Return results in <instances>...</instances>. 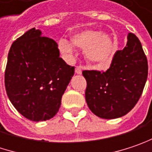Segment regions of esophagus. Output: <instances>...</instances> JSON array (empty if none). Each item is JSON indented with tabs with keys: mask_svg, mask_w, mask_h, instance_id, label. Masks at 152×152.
Returning a JSON list of instances; mask_svg holds the SVG:
<instances>
[{
	"mask_svg": "<svg viewBox=\"0 0 152 152\" xmlns=\"http://www.w3.org/2000/svg\"><path fill=\"white\" fill-rule=\"evenodd\" d=\"M82 71H83V66H76V68H75V72L77 73V74H81L82 73Z\"/></svg>",
	"mask_w": 152,
	"mask_h": 152,
	"instance_id": "esophagus-1",
	"label": "esophagus"
}]
</instances>
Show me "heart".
<instances>
[{"instance_id":"obj_1","label":"heart","mask_w":152,"mask_h":152,"mask_svg":"<svg viewBox=\"0 0 152 152\" xmlns=\"http://www.w3.org/2000/svg\"><path fill=\"white\" fill-rule=\"evenodd\" d=\"M71 40L73 46L85 48L86 57L92 64L98 66H106L110 64L115 49L113 42L101 32L82 31L74 34ZM59 48L66 55H71L73 52L70 43L65 39L59 41Z\"/></svg>"}]
</instances>
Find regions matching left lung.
Here are the masks:
<instances>
[{
    "label": "left lung",
    "mask_w": 152,
    "mask_h": 152,
    "mask_svg": "<svg viewBox=\"0 0 152 152\" xmlns=\"http://www.w3.org/2000/svg\"><path fill=\"white\" fill-rule=\"evenodd\" d=\"M86 80V100L96 116L113 119L127 114L140 99L148 76V62L141 42L128 34L123 50L114 53L105 71L84 70Z\"/></svg>",
    "instance_id": "left-lung-1"
}]
</instances>
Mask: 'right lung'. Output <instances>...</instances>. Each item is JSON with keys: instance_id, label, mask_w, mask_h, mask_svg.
Segmentation results:
<instances>
[{"instance_id": "obj_1", "label": "right lung", "mask_w": 152, "mask_h": 152, "mask_svg": "<svg viewBox=\"0 0 152 152\" xmlns=\"http://www.w3.org/2000/svg\"><path fill=\"white\" fill-rule=\"evenodd\" d=\"M74 66L60 57L53 39L31 28L12 44L5 70L8 99L17 111L32 121H45L60 109Z\"/></svg>"}]
</instances>
